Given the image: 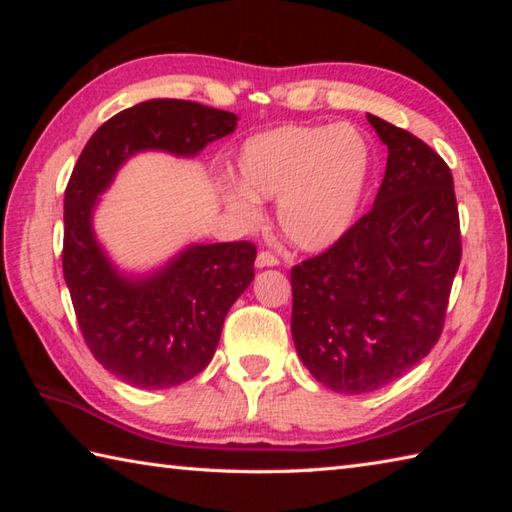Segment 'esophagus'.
Returning a JSON list of instances; mask_svg holds the SVG:
<instances>
[{
  "label": "esophagus",
  "mask_w": 512,
  "mask_h": 512,
  "mask_svg": "<svg viewBox=\"0 0 512 512\" xmlns=\"http://www.w3.org/2000/svg\"><path fill=\"white\" fill-rule=\"evenodd\" d=\"M277 264H279L277 257L266 253V250H262V253H259L257 259H255V266H257V268H273V266H277Z\"/></svg>",
  "instance_id": "obj_1"
}]
</instances>
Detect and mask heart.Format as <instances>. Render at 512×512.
Wrapping results in <instances>:
<instances>
[{
  "instance_id": "obj_1",
  "label": "heart",
  "mask_w": 512,
  "mask_h": 512,
  "mask_svg": "<svg viewBox=\"0 0 512 512\" xmlns=\"http://www.w3.org/2000/svg\"><path fill=\"white\" fill-rule=\"evenodd\" d=\"M224 204L246 224L259 217L257 198L279 200L277 220L292 244L325 250L352 231L374 173V151L352 125H284L250 136Z\"/></svg>"
}]
</instances>
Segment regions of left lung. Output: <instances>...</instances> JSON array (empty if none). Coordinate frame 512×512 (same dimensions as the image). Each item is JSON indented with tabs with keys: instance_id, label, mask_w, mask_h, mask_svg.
<instances>
[{
	"instance_id": "left-lung-1",
	"label": "left lung",
	"mask_w": 512,
	"mask_h": 512,
	"mask_svg": "<svg viewBox=\"0 0 512 512\" xmlns=\"http://www.w3.org/2000/svg\"><path fill=\"white\" fill-rule=\"evenodd\" d=\"M367 121L387 145L372 211L290 273L297 354L339 394L385 387L431 352L462 257L447 162L405 129Z\"/></svg>"
}]
</instances>
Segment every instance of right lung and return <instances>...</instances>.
I'll use <instances>...</instances> for the list:
<instances>
[{
    "label": "right lung",
    "instance_id": "obj_1",
    "mask_svg": "<svg viewBox=\"0 0 512 512\" xmlns=\"http://www.w3.org/2000/svg\"><path fill=\"white\" fill-rule=\"evenodd\" d=\"M237 121L200 103L151 99L103 123L76 160L63 202V277L85 343L127 385L176 387L211 363L228 310L255 279L257 250L187 244L154 268L125 270L94 231L101 195L134 156L195 158Z\"/></svg>",
    "mask_w": 512,
    "mask_h": 512
}]
</instances>
